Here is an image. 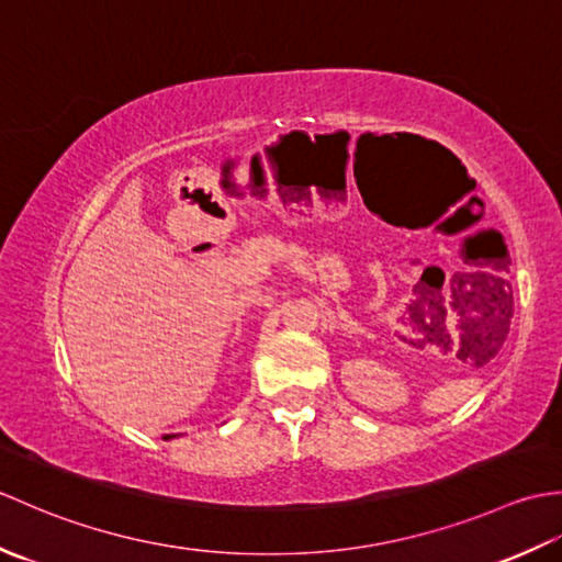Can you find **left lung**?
<instances>
[{
    "label": "left lung",
    "instance_id": "obj_1",
    "mask_svg": "<svg viewBox=\"0 0 562 562\" xmlns=\"http://www.w3.org/2000/svg\"><path fill=\"white\" fill-rule=\"evenodd\" d=\"M495 266L491 268L497 274L483 272L481 282H469V292L463 294V306H465V318H469V333H483V328H493L495 324L507 326L512 318V290L509 280L503 278L509 268V256L507 248L499 246L495 254ZM441 302L435 306V312H441Z\"/></svg>",
    "mask_w": 562,
    "mask_h": 562
}]
</instances>
